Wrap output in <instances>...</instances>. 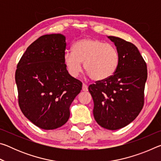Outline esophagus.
I'll list each match as a JSON object with an SVG mask.
<instances>
[{"label":"esophagus","mask_w":161,"mask_h":161,"mask_svg":"<svg viewBox=\"0 0 161 161\" xmlns=\"http://www.w3.org/2000/svg\"><path fill=\"white\" fill-rule=\"evenodd\" d=\"M82 90H83L84 92L88 91V86H87L86 84H84V83L82 84Z\"/></svg>","instance_id":"esophagus-1"}]
</instances>
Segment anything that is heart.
I'll use <instances>...</instances> for the list:
<instances>
[{
  "label": "heart",
  "mask_w": 161,
  "mask_h": 161,
  "mask_svg": "<svg viewBox=\"0 0 161 161\" xmlns=\"http://www.w3.org/2000/svg\"><path fill=\"white\" fill-rule=\"evenodd\" d=\"M119 59L115 46L94 38L79 40L73 46L72 52H66L64 55V64L72 77L80 75L84 63V70L94 81L111 77L118 67Z\"/></svg>",
  "instance_id": "heart-1"
}]
</instances>
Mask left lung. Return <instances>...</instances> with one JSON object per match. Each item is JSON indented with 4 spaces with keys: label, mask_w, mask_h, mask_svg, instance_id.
<instances>
[{
    "label": "left lung",
    "mask_w": 161,
    "mask_h": 161,
    "mask_svg": "<svg viewBox=\"0 0 161 161\" xmlns=\"http://www.w3.org/2000/svg\"><path fill=\"white\" fill-rule=\"evenodd\" d=\"M119 52L114 74L89 86L94 117L104 129L117 130L134 120L143 107L147 66L138 48L121 38L108 36Z\"/></svg>",
    "instance_id": "obj_1"
}]
</instances>
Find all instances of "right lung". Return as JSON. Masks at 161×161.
Returning <instances> with one entry per match:
<instances>
[{
    "label": "right lung",
    "instance_id": "1",
    "mask_svg": "<svg viewBox=\"0 0 161 161\" xmlns=\"http://www.w3.org/2000/svg\"><path fill=\"white\" fill-rule=\"evenodd\" d=\"M66 37L45 35L27 48L17 65L15 82L22 112L35 126L58 129L69 118V107L82 83L72 77L64 62Z\"/></svg>",
    "mask_w": 161,
    "mask_h": 161
}]
</instances>
